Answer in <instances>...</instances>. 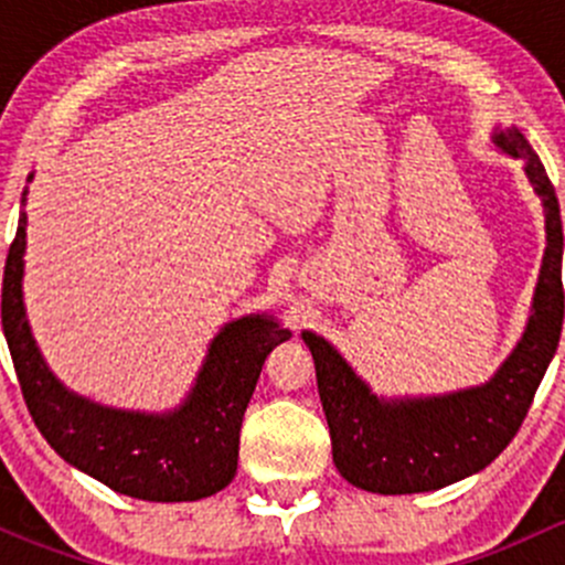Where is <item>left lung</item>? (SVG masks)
Masks as SVG:
<instances>
[{"mask_svg":"<svg viewBox=\"0 0 565 565\" xmlns=\"http://www.w3.org/2000/svg\"><path fill=\"white\" fill-rule=\"evenodd\" d=\"M492 145L522 161L544 207L546 248L525 333L481 385L435 396H377L322 335L303 330L330 429L335 470L358 489L415 494L457 483L503 454L555 358L563 328V224L555 188L516 125L492 130Z\"/></svg>","mask_w":565,"mask_h":565,"instance_id":"left-lung-1","label":"left lung"}]
</instances>
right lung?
<instances>
[{
  "mask_svg": "<svg viewBox=\"0 0 565 565\" xmlns=\"http://www.w3.org/2000/svg\"><path fill=\"white\" fill-rule=\"evenodd\" d=\"M24 254L26 213L21 210L4 265L2 330L45 443L67 465L128 498L185 503L221 492L237 472L243 415L262 363L292 333L270 315L232 319L213 335L191 391L177 407L163 413L106 407L67 388L45 363L26 319Z\"/></svg>",
  "mask_w": 565,
  "mask_h": 565,
  "instance_id": "add662e5",
  "label": "right lung"
}]
</instances>
